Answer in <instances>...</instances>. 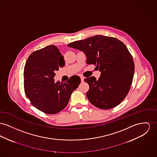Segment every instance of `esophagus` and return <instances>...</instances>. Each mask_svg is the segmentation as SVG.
<instances>
[{
    "label": "esophagus",
    "mask_w": 157,
    "mask_h": 157,
    "mask_svg": "<svg viewBox=\"0 0 157 157\" xmlns=\"http://www.w3.org/2000/svg\"><path fill=\"white\" fill-rule=\"evenodd\" d=\"M80 78H81V81H82V82H83L84 78L83 76H80Z\"/></svg>",
    "instance_id": "34e87169"
}]
</instances>
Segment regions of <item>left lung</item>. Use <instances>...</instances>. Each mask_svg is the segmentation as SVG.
Segmentation results:
<instances>
[{"label": "left lung", "instance_id": "8db88e82", "mask_svg": "<svg viewBox=\"0 0 157 157\" xmlns=\"http://www.w3.org/2000/svg\"><path fill=\"white\" fill-rule=\"evenodd\" d=\"M67 46L83 51L87 63L101 72L98 80L94 76L84 80L89 86L86 96L90 102L102 109L120 104L130 90L135 71L133 57L125 44L115 37L96 35Z\"/></svg>", "mask_w": 157, "mask_h": 157}]
</instances>
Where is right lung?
Listing matches in <instances>:
<instances>
[{
	"instance_id": "add662e5",
	"label": "right lung",
	"mask_w": 157,
	"mask_h": 157,
	"mask_svg": "<svg viewBox=\"0 0 157 157\" xmlns=\"http://www.w3.org/2000/svg\"><path fill=\"white\" fill-rule=\"evenodd\" d=\"M64 65L63 56L55 45L33 52L25 63V94L31 104L44 113L54 114L62 111L81 82L78 75L71 76L64 83L55 82V71Z\"/></svg>"
}]
</instances>
